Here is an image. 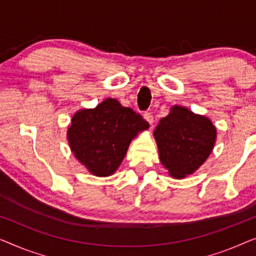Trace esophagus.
I'll use <instances>...</instances> for the list:
<instances>
[{"instance_id": "34e87169", "label": "esophagus", "mask_w": 256, "mask_h": 256, "mask_svg": "<svg viewBox=\"0 0 256 256\" xmlns=\"http://www.w3.org/2000/svg\"><path fill=\"white\" fill-rule=\"evenodd\" d=\"M144 118H145V120L148 122L150 124H153L154 118H153V114H150V112H145V114H144Z\"/></svg>"}]
</instances>
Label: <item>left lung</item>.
<instances>
[{"instance_id":"obj_1","label":"left lung","mask_w":256,"mask_h":256,"mask_svg":"<svg viewBox=\"0 0 256 256\" xmlns=\"http://www.w3.org/2000/svg\"><path fill=\"white\" fill-rule=\"evenodd\" d=\"M217 130L208 117L174 106L154 130L160 161L170 176L183 178L205 162L214 150Z\"/></svg>"}]
</instances>
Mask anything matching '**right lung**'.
Instances as JSON below:
<instances>
[{"label":"right lung","mask_w":256,"mask_h":256,"mask_svg":"<svg viewBox=\"0 0 256 256\" xmlns=\"http://www.w3.org/2000/svg\"><path fill=\"white\" fill-rule=\"evenodd\" d=\"M150 125L131 108L106 98L94 109L78 110L67 138L72 152L95 176H110L120 167L128 145Z\"/></svg>","instance_id":"1"}]
</instances>
